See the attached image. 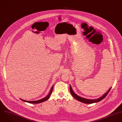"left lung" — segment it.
<instances>
[{"instance_id": "1", "label": "left lung", "mask_w": 122, "mask_h": 122, "mask_svg": "<svg viewBox=\"0 0 122 122\" xmlns=\"http://www.w3.org/2000/svg\"><path fill=\"white\" fill-rule=\"evenodd\" d=\"M111 89V87L108 90V91L106 94H105L102 97H100V98H99L98 99H86V98L81 97L77 96V95H76L74 93V92L73 91V89L72 88L71 86L70 85V93H71L72 96L75 98H76V100H77L78 101H80L81 102L84 103H86V104H93V103H97V102H98L101 101L102 100H103L104 98H105L106 97V96H107L108 93L110 91Z\"/></svg>"}]
</instances>
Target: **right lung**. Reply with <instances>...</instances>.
Returning <instances> with one entry per match:
<instances>
[{"instance_id": "add662e5", "label": "right lung", "mask_w": 122, "mask_h": 122, "mask_svg": "<svg viewBox=\"0 0 122 122\" xmlns=\"http://www.w3.org/2000/svg\"><path fill=\"white\" fill-rule=\"evenodd\" d=\"M53 86H52L51 89H50V91L49 92V93L48 94V95L46 97H45V98H42L41 99H40V100H37V101H25V100H23L22 99H20L22 101H24V102H27V103H31V104H38V103H42L46 100H47V99H49V98L50 97V96L51 94V93H52V91H53Z\"/></svg>"}]
</instances>
